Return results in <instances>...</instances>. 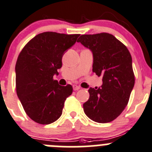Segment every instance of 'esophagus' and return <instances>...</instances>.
<instances>
[{
  "label": "esophagus",
  "instance_id": "1",
  "mask_svg": "<svg viewBox=\"0 0 152 152\" xmlns=\"http://www.w3.org/2000/svg\"><path fill=\"white\" fill-rule=\"evenodd\" d=\"M72 86H73V89H74L75 91H77L78 89H80V87L77 85H73Z\"/></svg>",
  "mask_w": 152,
  "mask_h": 152
}]
</instances>
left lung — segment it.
Instances as JSON below:
<instances>
[{"mask_svg":"<svg viewBox=\"0 0 152 152\" xmlns=\"http://www.w3.org/2000/svg\"><path fill=\"white\" fill-rule=\"evenodd\" d=\"M77 42L91 50L93 72L103 77L101 86L88 89L84 112L95 122H111L127 106L134 85L130 52L115 36L106 32L83 34Z\"/></svg>","mask_w":152,"mask_h":152,"instance_id":"8db88e82","label":"left lung"}]
</instances>
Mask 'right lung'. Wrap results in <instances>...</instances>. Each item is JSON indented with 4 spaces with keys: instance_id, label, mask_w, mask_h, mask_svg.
<instances>
[{
    "instance_id": "right-lung-1",
    "label": "right lung",
    "mask_w": 152,
    "mask_h": 152,
    "mask_svg": "<svg viewBox=\"0 0 152 152\" xmlns=\"http://www.w3.org/2000/svg\"><path fill=\"white\" fill-rule=\"evenodd\" d=\"M80 34L53 31L33 37L20 52L15 65L16 91L26 115L34 122L50 124L62 115L72 86L53 79L62 66V58Z\"/></svg>"
}]
</instances>
